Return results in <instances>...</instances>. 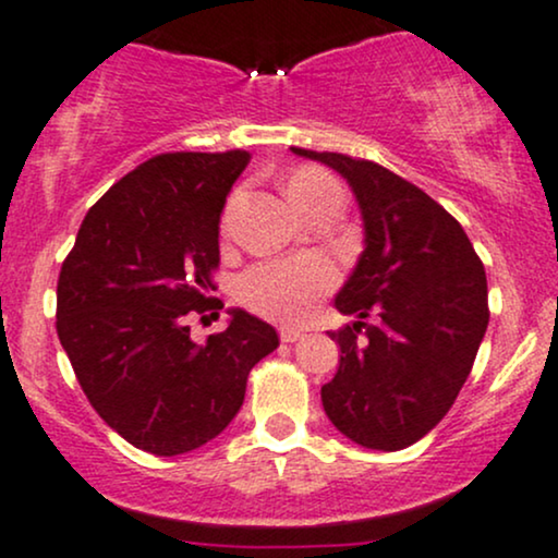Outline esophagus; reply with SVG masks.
Here are the masks:
<instances>
[{
  "mask_svg": "<svg viewBox=\"0 0 558 558\" xmlns=\"http://www.w3.org/2000/svg\"><path fill=\"white\" fill-rule=\"evenodd\" d=\"M304 336H306L304 328H293V325H283V328H280V341L283 343H293Z\"/></svg>",
  "mask_w": 558,
  "mask_h": 558,
  "instance_id": "1",
  "label": "esophagus"
}]
</instances>
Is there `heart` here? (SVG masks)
Wrapping results in <instances>:
<instances>
[{"mask_svg":"<svg viewBox=\"0 0 558 558\" xmlns=\"http://www.w3.org/2000/svg\"><path fill=\"white\" fill-rule=\"evenodd\" d=\"M288 198L299 213L319 202V198H341L338 185L328 175L304 170L288 183ZM338 280V270L325 257H286L267 259L248 267L239 280V296L248 310L272 319L296 323L304 319L315 301L328 293Z\"/></svg>","mask_w":558,"mask_h":558,"instance_id":"b5f03b06","label":"heart"}]
</instances>
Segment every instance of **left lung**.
I'll return each mask as SVG.
<instances>
[{
    "instance_id": "obj_1",
    "label": "left lung",
    "mask_w": 558,
    "mask_h": 558,
    "mask_svg": "<svg viewBox=\"0 0 558 558\" xmlns=\"http://www.w3.org/2000/svg\"><path fill=\"white\" fill-rule=\"evenodd\" d=\"M291 151L349 183L364 228V252L336 296L354 323L328 332L341 360L319 390L325 414L354 444L399 451L446 417L470 375L488 328L485 267L464 228L396 172L336 151Z\"/></svg>"
}]
</instances>
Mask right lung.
I'll return each mask as SVG.
<instances>
[{
	"label": "right lung",
	"mask_w": 558,
	"mask_h": 558,
	"mask_svg": "<svg viewBox=\"0 0 558 558\" xmlns=\"http://www.w3.org/2000/svg\"><path fill=\"white\" fill-rule=\"evenodd\" d=\"M246 151L151 157L83 217L57 280V336L83 393L128 444L178 457L239 414L246 377L278 332L246 310L198 345L191 312L209 301L220 215Z\"/></svg>",
	"instance_id": "1"
}]
</instances>
